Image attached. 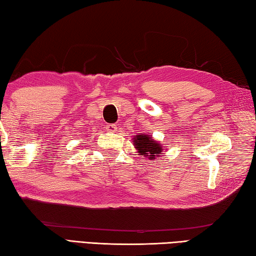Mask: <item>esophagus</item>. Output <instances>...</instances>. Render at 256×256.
I'll return each mask as SVG.
<instances>
[{"mask_svg":"<svg viewBox=\"0 0 256 256\" xmlns=\"http://www.w3.org/2000/svg\"><path fill=\"white\" fill-rule=\"evenodd\" d=\"M116 128H118V127H116V124H111L106 126V130L110 132H116Z\"/></svg>","mask_w":256,"mask_h":256,"instance_id":"1","label":"esophagus"}]
</instances>
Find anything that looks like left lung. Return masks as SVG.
Listing matches in <instances>:
<instances>
[{
	"instance_id": "left-lung-1",
	"label": "left lung",
	"mask_w": 256,
	"mask_h": 256,
	"mask_svg": "<svg viewBox=\"0 0 256 256\" xmlns=\"http://www.w3.org/2000/svg\"><path fill=\"white\" fill-rule=\"evenodd\" d=\"M132 143L135 144V148H137V152L140 153V156L148 158L150 160L160 156L162 152L161 145L156 143L152 140V137H148V135H145V134L136 135V137L132 140Z\"/></svg>"
}]
</instances>
